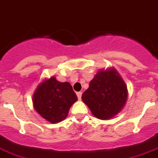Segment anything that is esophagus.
Wrapping results in <instances>:
<instances>
[{
    "instance_id": "1",
    "label": "esophagus",
    "mask_w": 158,
    "mask_h": 158,
    "mask_svg": "<svg viewBox=\"0 0 158 158\" xmlns=\"http://www.w3.org/2000/svg\"><path fill=\"white\" fill-rule=\"evenodd\" d=\"M77 96L78 99H79V100H80V99H81V92H77Z\"/></svg>"
}]
</instances>
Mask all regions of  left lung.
<instances>
[{"instance_id":"obj_1","label":"left lung","mask_w":158,"mask_h":158,"mask_svg":"<svg viewBox=\"0 0 158 158\" xmlns=\"http://www.w3.org/2000/svg\"><path fill=\"white\" fill-rule=\"evenodd\" d=\"M127 98L126 84L114 69L98 72L81 97L92 114L102 120L117 115L125 105Z\"/></svg>"}]
</instances>
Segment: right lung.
<instances>
[{
    "label": "right lung",
    "mask_w": 158,
    "mask_h": 158,
    "mask_svg": "<svg viewBox=\"0 0 158 158\" xmlns=\"http://www.w3.org/2000/svg\"><path fill=\"white\" fill-rule=\"evenodd\" d=\"M77 100L70 83L60 82L54 77L40 84L33 95L35 110L52 123L63 121Z\"/></svg>",
    "instance_id": "right-lung-1"
}]
</instances>
